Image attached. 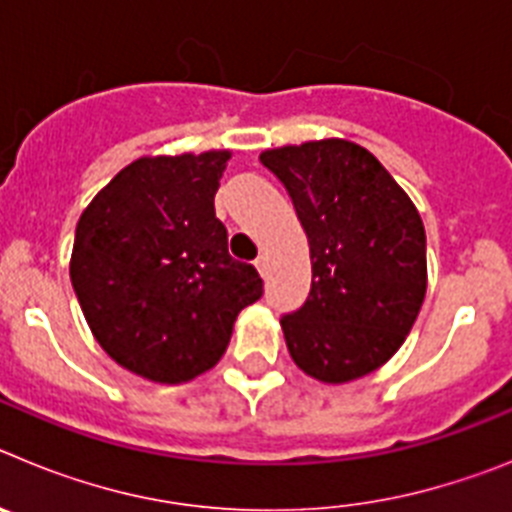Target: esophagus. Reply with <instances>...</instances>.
Listing matches in <instances>:
<instances>
[{"label": "esophagus", "mask_w": 512, "mask_h": 512, "mask_svg": "<svg viewBox=\"0 0 512 512\" xmlns=\"http://www.w3.org/2000/svg\"><path fill=\"white\" fill-rule=\"evenodd\" d=\"M253 266H256V269H259L261 277H266V256H259V259L253 261Z\"/></svg>", "instance_id": "esophagus-1"}]
</instances>
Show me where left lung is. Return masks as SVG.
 Listing matches in <instances>:
<instances>
[{
    "label": "left lung",
    "mask_w": 512,
    "mask_h": 512,
    "mask_svg": "<svg viewBox=\"0 0 512 512\" xmlns=\"http://www.w3.org/2000/svg\"><path fill=\"white\" fill-rule=\"evenodd\" d=\"M307 233L312 284L282 315L302 372L341 384L374 372L402 346L425 297V228L390 171L348 140L261 153Z\"/></svg>",
    "instance_id": "obj_1"
}]
</instances>
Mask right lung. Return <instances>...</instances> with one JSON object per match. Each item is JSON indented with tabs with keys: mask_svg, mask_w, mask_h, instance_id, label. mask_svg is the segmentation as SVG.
<instances>
[{
	"mask_svg": "<svg viewBox=\"0 0 512 512\" xmlns=\"http://www.w3.org/2000/svg\"><path fill=\"white\" fill-rule=\"evenodd\" d=\"M230 151L138 158L81 212L71 284L99 346L153 382H187L228 348L264 295L215 217Z\"/></svg>",
	"mask_w": 512,
	"mask_h": 512,
	"instance_id": "right-lung-1",
	"label": "right lung"
}]
</instances>
